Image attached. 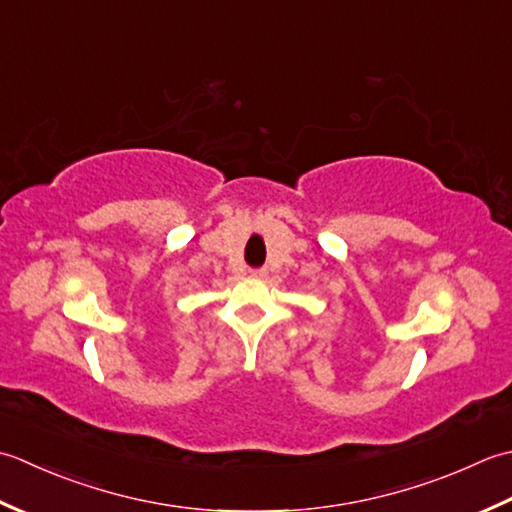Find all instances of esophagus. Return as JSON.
Here are the masks:
<instances>
[{
	"label": "esophagus",
	"instance_id": "34e87169",
	"mask_svg": "<svg viewBox=\"0 0 512 512\" xmlns=\"http://www.w3.org/2000/svg\"><path fill=\"white\" fill-rule=\"evenodd\" d=\"M249 276H252V278H265V276H267V269H265V267L249 269Z\"/></svg>",
	"mask_w": 512,
	"mask_h": 512
}]
</instances>
